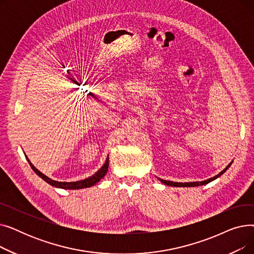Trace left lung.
<instances>
[{"mask_svg": "<svg viewBox=\"0 0 254 254\" xmlns=\"http://www.w3.org/2000/svg\"><path fill=\"white\" fill-rule=\"evenodd\" d=\"M231 165H232V163H231L228 167H226L223 171H221L218 175H216V176H214V177H212V178H210V179H207V180H205V181H201V182H185V183H182V182L167 181V180H163V179H159V180H161V181H162L164 184H166V185H169V186H176V188H191V186L205 185V184H207V183H209V182H211V181H213V180H215L216 178L220 177V176L223 174V173L230 168Z\"/></svg>", "mask_w": 254, "mask_h": 254, "instance_id": "8db88e82", "label": "left lung"}]
</instances>
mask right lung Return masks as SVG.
<instances>
[{
  "mask_svg": "<svg viewBox=\"0 0 254 254\" xmlns=\"http://www.w3.org/2000/svg\"><path fill=\"white\" fill-rule=\"evenodd\" d=\"M26 157V156H25ZM26 159H28V162L31 166V168L33 169V171L36 173V174L41 177L44 181H46L47 183H49L50 185L52 186H56V188H59V189H64V190H80V189H86V188H90V186L95 185L97 182H99L105 175L107 171H108V167H109V157H107L105 164L102 166V168L96 173L95 175H92L91 177L89 178H86L84 180H80V181H75V182H59V181H56V180H52L50 178H48L47 176H45L44 174H42L41 172H40L39 170H37L33 165L32 163L30 162V159L26 157Z\"/></svg>",
  "mask_w": 254,
  "mask_h": 254,
  "instance_id": "add662e5",
  "label": "right lung"
}]
</instances>
